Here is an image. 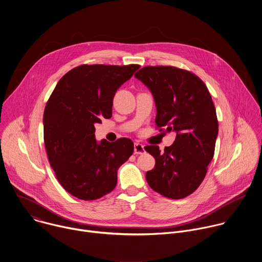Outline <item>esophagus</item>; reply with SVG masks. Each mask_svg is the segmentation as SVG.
I'll use <instances>...</instances> for the list:
<instances>
[{"label": "esophagus", "mask_w": 262, "mask_h": 262, "mask_svg": "<svg viewBox=\"0 0 262 262\" xmlns=\"http://www.w3.org/2000/svg\"><path fill=\"white\" fill-rule=\"evenodd\" d=\"M134 152L135 155H143L145 152V148L140 143H135L134 145Z\"/></svg>", "instance_id": "1"}]
</instances>
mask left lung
I'll use <instances>...</instances> for the list:
<instances>
[{
  "mask_svg": "<svg viewBox=\"0 0 262 262\" xmlns=\"http://www.w3.org/2000/svg\"><path fill=\"white\" fill-rule=\"evenodd\" d=\"M135 77L154 95L160 132L176 133L164 152L156 145L145 148L156 159L146 180L167 198H185L198 189L214 155L219 123L210 93L196 74L173 66H145Z\"/></svg>",
  "mask_w": 262,
  "mask_h": 262,
  "instance_id": "1",
  "label": "left lung"
}]
</instances>
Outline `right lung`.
Returning a JSON list of instances; mask_svg holds the SVG:
<instances>
[{
	"label": "right lung",
	"instance_id": "1",
	"mask_svg": "<svg viewBox=\"0 0 262 262\" xmlns=\"http://www.w3.org/2000/svg\"><path fill=\"white\" fill-rule=\"evenodd\" d=\"M140 65H81L60 79L43 114L50 164L63 189L82 200H96L117 184V171L134 152L127 138L95 140V123L112 117L117 89Z\"/></svg>",
	"mask_w": 262,
	"mask_h": 262
}]
</instances>
